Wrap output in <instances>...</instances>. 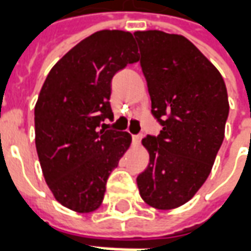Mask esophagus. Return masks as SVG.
<instances>
[{
    "label": "esophagus",
    "instance_id": "esophagus-1",
    "mask_svg": "<svg viewBox=\"0 0 251 251\" xmlns=\"http://www.w3.org/2000/svg\"><path fill=\"white\" fill-rule=\"evenodd\" d=\"M141 138H142L141 134H136V136H133V142H134L136 145H138L140 141H141Z\"/></svg>",
    "mask_w": 251,
    "mask_h": 251
}]
</instances>
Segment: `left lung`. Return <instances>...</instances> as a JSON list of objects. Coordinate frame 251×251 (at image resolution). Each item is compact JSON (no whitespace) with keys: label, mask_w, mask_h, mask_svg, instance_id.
<instances>
[{"label":"left lung","mask_w":251,"mask_h":251,"mask_svg":"<svg viewBox=\"0 0 251 251\" xmlns=\"http://www.w3.org/2000/svg\"><path fill=\"white\" fill-rule=\"evenodd\" d=\"M134 37L152 114L163 126L142 140L149 164L137 185L147 204L172 210L194 198L212 169L228 117L226 84L184 36L138 30Z\"/></svg>","instance_id":"1"}]
</instances>
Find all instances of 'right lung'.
<instances>
[{
  "label": "right lung",
  "instance_id": "1",
  "mask_svg": "<svg viewBox=\"0 0 251 251\" xmlns=\"http://www.w3.org/2000/svg\"><path fill=\"white\" fill-rule=\"evenodd\" d=\"M136 62L130 32L99 30L67 52L41 87L37 156L55 199L70 210L86 214L102 204L110 174L130 147L127 131L107 130L102 122L113 118L111 79Z\"/></svg>",
  "mask_w": 251,
  "mask_h": 251
}]
</instances>
